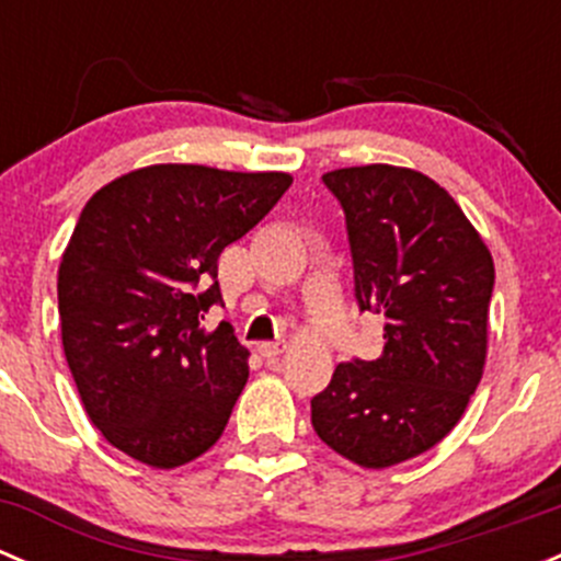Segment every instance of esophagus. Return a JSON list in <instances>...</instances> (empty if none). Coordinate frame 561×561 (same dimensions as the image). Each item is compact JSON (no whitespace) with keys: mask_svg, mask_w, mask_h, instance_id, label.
Returning <instances> with one entry per match:
<instances>
[{"mask_svg":"<svg viewBox=\"0 0 561 561\" xmlns=\"http://www.w3.org/2000/svg\"><path fill=\"white\" fill-rule=\"evenodd\" d=\"M257 353L263 355L265 360H274V358H279L282 353H285V344H282V342H263V344H257Z\"/></svg>","mask_w":561,"mask_h":561,"instance_id":"esophagus-1","label":"esophagus"}]
</instances>
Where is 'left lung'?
Returning a JSON list of instances; mask_svg holds the SVG:
<instances>
[{"label": "left lung", "instance_id": "1", "mask_svg": "<svg viewBox=\"0 0 561 561\" xmlns=\"http://www.w3.org/2000/svg\"><path fill=\"white\" fill-rule=\"evenodd\" d=\"M322 181L347 219L358 307L386 320V347L336 366L312 399V426L339 456L386 469L461 421L483 377L494 260L428 175L360 165Z\"/></svg>", "mask_w": 561, "mask_h": 561}]
</instances>
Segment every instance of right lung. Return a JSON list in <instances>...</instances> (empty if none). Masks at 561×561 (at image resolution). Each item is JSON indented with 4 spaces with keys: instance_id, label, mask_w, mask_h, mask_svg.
I'll use <instances>...</instances> for the list:
<instances>
[{
    "instance_id": "right-lung-1",
    "label": "right lung",
    "mask_w": 561,
    "mask_h": 561,
    "mask_svg": "<svg viewBox=\"0 0 561 561\" xmlns=\"http://www.w3.org/2000/svg\"><path fill=\"white\" fill-rule=\"evenodd\" d=\"M293 175L149 165L92 195L59 265L65 358L113 448L157 469L203 456L247 386L249 350L222 301L217 260L276 206Z\"/></svg>"
}]
</instances>
